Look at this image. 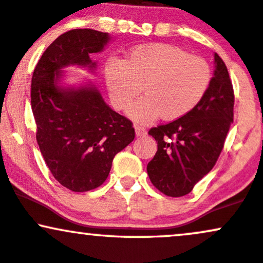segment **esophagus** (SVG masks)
Masks as SVG:
<instances>
[{"mask_svg": "<svg viewBox=\"0 0 263 263\" xmlns=\"http://www.w3.org/2000/svg\"><path fill=\"white\" fill-rule=\"evenodd\" d=\"M135 129H136V136L137 137H145L147 135V131L143 127L141 126H135Z\"/></svg>", "mask_w": 263, "mask_h": 263, "instance_id": "1", "label": "esophagus"}]
</instances>
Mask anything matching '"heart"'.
Listing matches in <instances>:
<instances>
[{"instance_id": "heart-1", "label": "heart", "mask_w": 263, "mask_h": 263, "mask_svg": "<svg viewBox=\"0 0 263 263\" xmlns=\"http://www.w3.org/2000/svg\"><path fill=\"white\" fill-rule=\"evenodd\" d=\"M105 82L116 109H126L142 91L128 111L140 125L162 116L177 120L189 115L203 100L211 85L209 62L170 43L137 46L127 59L112 56L105 63Z\"/></svg>"}]
</instances>
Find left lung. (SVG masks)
Here are the masks:
<instances>
[{"instance_id":"8db88e82","label":"left lung","mask_w":263,"mask_h":263,"mask_svg":"<svg viewBox=\"0 0 263 263\" xmlns=\"http://www.w3.org/2000/svg\"><path fill=\"white\" fill-rule=\"evenodd\" d=\"M215 74L203 100L189 115L152 127L148 135L157 152L147 174L156 189L170 197H181L213 168L233 121V93L226 65L215 53Z\"/></svg>"}]
</instances>
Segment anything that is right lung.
Returning <instances> with one entry per match:
<instances>
[{"mask_svg":"<svg viewBox=\"0 0 263 263\" xmlns=\"http://www.w3.org/2000/svg\"><path fill=\"white\" fill-rule=\"evenodd\" d=\"M109 36L76 28L57 37L42 53L31 82L36 140L52 176L73 192L95 190L108 177L112 161L134 141V123L106 105L93 86L62 88L60 71L68 65L93 68L89 54Z\"/></svg>","mask_w":263,"mask_h":263,"instance_id":"obj_1","label":"right lung"}]
</instances>
